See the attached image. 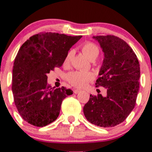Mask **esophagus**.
<instances>
[{
  "label": "esophagus",
  "instance_id": "34e87169",
  "mask_svg": "<svg viewBox=\"0 0 152 152\" xmlns=\"http://www.w3.org/2000/svg\"><path fill=\"white\" fill-rule=\"evenodd\" d=\"M73 93H74L75 94H77V93H80V90H73Z\"/></svg>",
  "mask_w": 152,
  "mask_h": 152
}]
</instances>
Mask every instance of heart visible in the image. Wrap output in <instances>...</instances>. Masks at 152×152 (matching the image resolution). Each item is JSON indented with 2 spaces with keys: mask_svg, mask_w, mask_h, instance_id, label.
<instances>
[{
  "mask_svg": "<svg viewBox=\"0 0 152 152\" xmlns=\"http://www.w3.org/2000/svg\"><path fill=\"white\" fill-rule=\"evenodd\" d=\"M82 53L90 61H93L98 57L99 54V48L93 42H85L81 48ZM73 51L70 50L67 53L65 59V65H68L71 60ZM93 79V75L90 72L76 71L70 73L67 76V80L72 85L76 87H85Z\"/></svg>",
  "mask_w": 152,
  "mask_h": 152,
  "instance_id": "1",
  "label": "heart"
}]
</instances>
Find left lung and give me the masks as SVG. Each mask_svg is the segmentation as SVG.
Segmentation results:
<instances>
[{"instance_id": "8db88e82", "label": "left lung", "mask_w": 152, "mask_h": 152, "mask_svg": "<svg viewBox=\"0 0 152 152\" xmlns=\"http://www.w3.org/2000/svg\"><path fill=\"white\" fill-rule=\"evenodd\" d=\"M102 48L104 58L96 87L107 88V96H92L83 108L89 122L113 127L124 121L135 105L139 90L140 64L131 47L113 35L93 37Z\"/></svg>"}]
</instances>
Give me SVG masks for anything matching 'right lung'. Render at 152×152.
Instances as JSON below:
<instances>
[{
  "label": "right lung",
  "instance_id": "add662e5",
  "mask_svg": "<svg viewBox=\"0 0 152 152\" xmlns=\"http://www.w3.org/2000/svg\"><path fill=\"white\" fill-rule=\"evenodd\" d=\"M81 38L45 32L31 37L19 49L14 62L12 90L15 106L28 124L42 127L53 122L62 101L73 94L65 87L50 88L47 75L62 66L68 50Z\"/></svg>",
  "mask_w": 152,
  "mask_h": 152
}]
</instances>
